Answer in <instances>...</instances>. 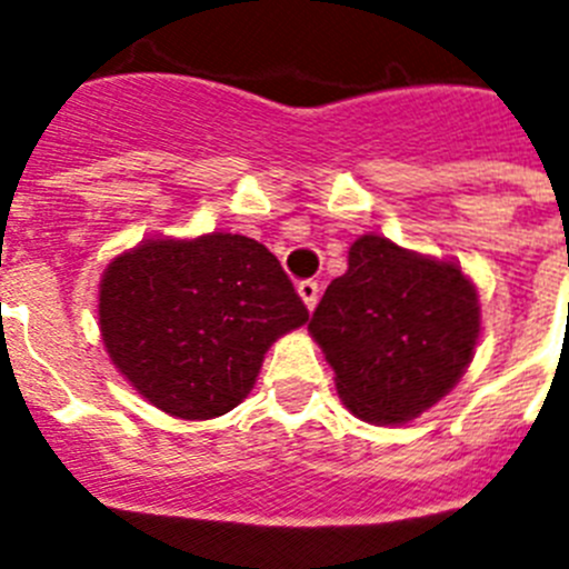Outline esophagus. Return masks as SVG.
I'll return each mask as SVG.
<instances>
[{
	"instance_id": "obj_1",
	"label": "esophagus",
	"mask_w": 569,
	"mask_h": 569,
	"mask_svg": "<svg viewBox=\"0 0 569 569\" xmlns=\"http://www.w3.org/2000/svg\"><path fill=\"white\" fill-rule=\"evenodd\" d=\"M299 296H301V301L308 305V310H313L316 301H319V281H313V279L299 281Z\"/></svg>"
}]
</instances>
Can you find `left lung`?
<instances>
[{"label":"left lung","instance_id":"1","mask_svg":"<svg viewBox=\"0 0 569 569\" xmlns=\"http://www.w3.org/2000/svg\"><path fill=\"white\" fill-rule=\"evenodd\" d=\"M308 330L359 419L399 425L461 379L479 339V299L456 264L361 236Z\"/></svg>","mask_w":569,"mask_h":569}]
</instances>
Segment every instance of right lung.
<instances>
[{"mask_svg": "<svg viewBox=\"0 0 569 569\" xmlns=\"http://www.w3.org/2000/svg\"><path fill=\"white\" fill-rule=\"evenodd\" d=\"M305 321L308 308L279 259L239 233L142 241L110 261L99 288L113 365L179 419L233 410L268 347Z\"/></svg>", "mask_w": 569, "mask_h": 569, "instance_id": "add662e5", "label": "right lung"}]
</instances>
